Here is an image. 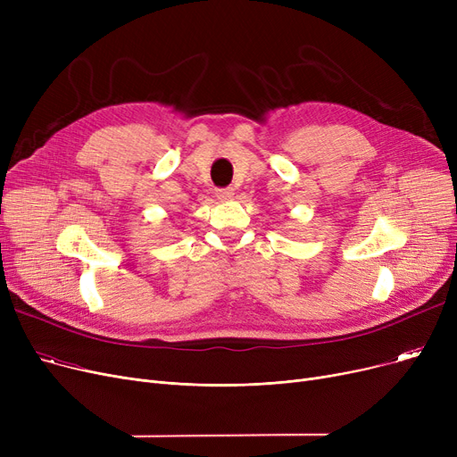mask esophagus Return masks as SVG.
I'll list each match as a JSON object with an SVG mask.
<instances>
[{"instance_id": "obj_1", "label": "esophagus", "mask_w": 457, "mask_h": 457, "mask_svg": "<svg viewBox=\"0 0 457 457\" xmlns=\"http://www.w3.org/2000/svg\"><path fill=\"white\" fill-rule=\"evenodd\" d=\"M235 195V190L231 187H226V188H216V198L222 200V202H228L231 200Z\"/></svg>"}]
</instances>
